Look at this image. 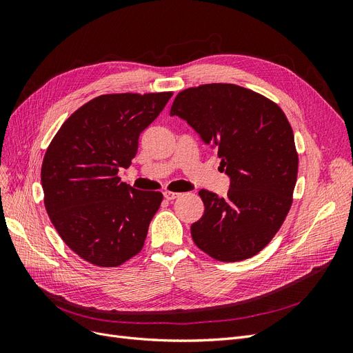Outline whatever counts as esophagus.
<instances>
[{
	"label": "esophagus",
	"instance_id": "esophagus-1",
	"mask_svg": "<svg viewBox=\"0 0 353 353\" xmlns=\"http://www.w3.org/2000/svg\"><path fill=\"white\" fill-rule=\"evenodd\" d=\"M163 196H165V199L169 200V201H170V200H175L176 197H179L178 193H172V191H165Z\"/></svg>",
	"mask_w": 353,
	"mask_h": 353
}]
</instances>
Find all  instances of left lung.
<instances>
[{
	"label": "left lung",
	"instance_id": "8db88e82",
	"mask_svg": "<svg viewBox=\"0 0 353 353\" xmlns=\"http://www.w3.org/2000/svg\"><path fill=\"white\" fill-rule=\"evenodd\" d=\"M170 116L216 148L230 176L227 197L199 191L205 213L191 225V237L216 261L252 258L280 230L293 201L299 157L284 112L239 85L206 83L181 91Z\"/></svg>",
	"mask_w": 353,
	"mask_h": 353
}]
</instances>
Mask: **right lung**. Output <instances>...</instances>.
<instances>
[{"label": "right lung", "instance_id": "right-lung-1", "mask_svg": "<svg viewBox=\"0 0 353 353\" xmlns=\"http://www.w3.org/2000/svg\"><path fill=\"white\" fill-rule=\"evenodd\" d=\"M172 92L104 94L69 116L41 168L44 205L61 240L79 258L110 268L140 253L160 208V191L121 183L138 138Z\"/></svg>", "mask_w": 353, "mask_h": 353}]
</instances>
